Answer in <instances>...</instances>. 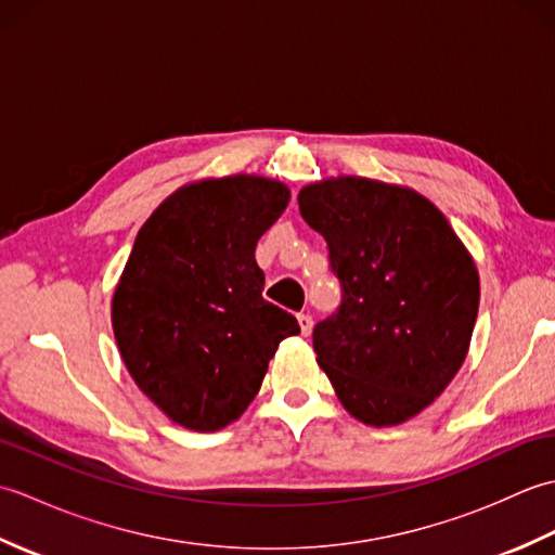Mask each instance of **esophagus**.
I'll return each instance as SVG.
<instances>
[{
  "instance_id": "obj_1",
  "label": "esophagus",
  "mask_w": 555,
  "mask_h": 555,
  "mask_svg": "<svg viewBox=\"0 0 555 555\" xmlns=\"http://www.w3.org/2000/svg\"><path fill=\"white\" fill-rule=\"evenodd\" d=\"M298 324H300V332L302 336H310L312 334V317L310 314H298Z\"/></svg>"
}]
</instances>
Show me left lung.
Masks as SVG:
<instances>
[{"label":"left lung","instance_id":"obj_1","mask_svg":"<svg viewBox=\"0 0 555 555\" xmlns=\"http://www.w3.org/2000/svg\"><path fill=\"white\" fill-rule=\"evenodd\" d=\"M300 215L324 235L340 308L312 346L352 417L391 427L415 417L465 362L479 274L427 197L360 176L305 185Z\"/></svg>","mask_w":555,"mask_h":555}]
</instances>
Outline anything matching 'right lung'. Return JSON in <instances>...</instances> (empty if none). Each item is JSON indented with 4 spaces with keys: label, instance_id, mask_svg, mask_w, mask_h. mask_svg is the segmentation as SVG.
Returning <instances> with one entry per match:
<instances>
[{
    "label": "right lung",
    "instance_id": "add662e5",
    "mask_svg": "<svg viewBox=\"0 0 555 555\" xmlns=\"http://www.w3.org/2000/svg\"><path fill=\"white\" fill-rule=\"evenodd\" d=\"M291 199L262 176L183 185L138 231L112 300L114 338L164 415L217 431L253 403L298 320L262 298L255 247Z\"/></svg>",
    "mask_w": 555,
    "mask_h": 555
}]
</instances>
